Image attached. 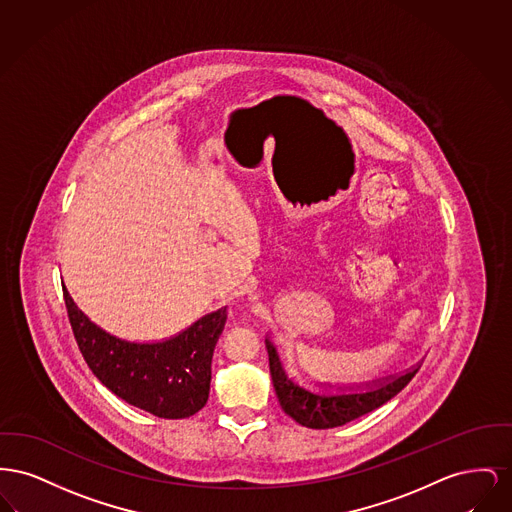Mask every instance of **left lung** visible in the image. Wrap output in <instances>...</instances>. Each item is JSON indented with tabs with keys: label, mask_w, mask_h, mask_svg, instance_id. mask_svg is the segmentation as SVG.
Wrapping results in <instances>:
<instances>
[{
	"label": "left lung",
	"mask_w": 512,
	"mask_h": 512,
	"mask_svg": "<svg viewBox=\"0 0 512 512\" xmlns=\"http://www.w3.org/2000/svg\"><path fill=\"white\" fill-rule=\"evenodd\" d=\"M269 354V374L273 379V389L285 414H289L300 426L312 430H327L345 426L352 420L372 412L381 404L391 401L397 393L410 383L420 370V364L406 370L399 376L383 377L372 383H360L341 387L320 385L322 391H310L308 387L298 385L285 374L277 349L266 339Z\"/></svg>",
	"instance_id": "left-lung-1"
}]
</instances>
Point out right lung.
I'll return each instance as SVG.
<instances>
[{
  "instance_id": "1",
  "label": "right lung",
  "mask_w": 512,
  "mask_h": 512,
  "mask_svg": "<svg viewBox=\"0 0 512 512\" xmlns=\"http://www.w3.org/2000/svg\"><path fill=\"white\" fill-rule=\"evenodd\" d=\"M63 298L88 368L111 393L167 420L189 418L204 408L225 306L160 343H131L90 322L65 287Z\"/></svg>"
}]
</instances>
